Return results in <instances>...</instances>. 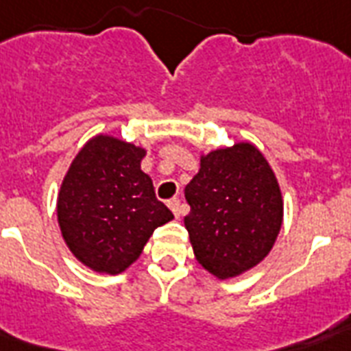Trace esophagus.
I'll return each mask as SVG.
<instances>
[{
	"label": "esophagus",
	"mask_w": 351,
	"mask_h": 351,
	"mask_svg": "<svg viewBox=\"0 0 351 351\" xmlns=\"http://www.w3.org/2000/svg\"><path fill=\"white\" fill-rule=\"evenodd\" d=\"M168 206H170V210H172L176 218H179V216L183 214V205H181V201H179L178 197H172V199H168Z\"/></svg>",
	"instance_id": "obj_1"
}]
</instances>
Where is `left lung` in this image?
<instances>
[{
	"label": "left lung",
	"mask_w": 351,
	"mask_h": 351,
	"mask_svg": "<svg viewBox=\"0 0 351 351\" xmlns=\"http://www.w3.org/2000/svg\"><path fill=\"white\" fill-rule=\"evenodd\" d=\"M184 197L190 205L184 227L195 260L214 276L245 273L273 249L284 201L267 159L251 143L201 156Z\"/></svg>",
	"instance_id": "8db88e82"
}]
</instances>
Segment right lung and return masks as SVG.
<instances>
[{
	"label": "right lung",
	"instance_id": "1",
	"mask_svg": "<svg viewBox=\"0 0 351 351\" xmlns=\"http://www.w3.org/2000/svg\"><path fill=\"white\" fill-rule=\"evenodd\" d=\"M145 148L97 135L73 159L56 201L64 241L97 273L119 274L132 265L154 230L173 219L141 170Z\"/></svg>",
	"mask_w": 351,
	"mask_h": 351
}]
</instances>
